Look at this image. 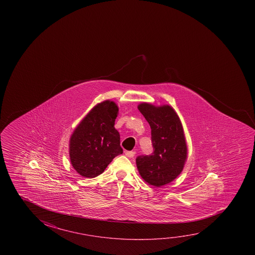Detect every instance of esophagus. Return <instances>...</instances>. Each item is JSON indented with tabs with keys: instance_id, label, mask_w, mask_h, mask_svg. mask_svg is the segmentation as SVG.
Wrapping results in <instances>:
<instances>
[{
	"instance_id": "obj_1",
	"label": "esophagus",
	"mask_w": 255,
	"mask_h": 255,
	"mask_svg": "<svg viewBox=\"0 0 255 255\" xmlns=\"http://www.w3.org/2000/svg\"><path fill=\"white\" fill-rule=\"evenodd\" d=\"M126 155L127 157H133L134 155H135V152L134 151H126Z\"/></svg>"
}]
</instances>
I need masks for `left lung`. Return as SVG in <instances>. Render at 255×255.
I'll return each mask as SVG.
<instances>
[{
	"instance_id": "8db88e82",
	"label": "left lung",
	"mask_w": 255,
	"mask_h": 255,
	"mask_svg": "<svg viewBox=\"0 0 255 255\" xmlns=\"http://www.w3.org/2000/svg\"><path fill=\"white\" fill-rule=\"evenodd\" d=\"M138 109L150 126L154 152L138 155L137 168L146 182L162 187L175 180L183 170L188 155L183 127L174 109L168 105L141 103Z\"/></svg>"
}]
</instances>
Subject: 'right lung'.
Listing matches in <instances>:
<instances>
[{
    "instance_id": "add662e5",
    "label": "right lung",
    "mask_w": 255,
    "mask_h": 255,
    "mask_svg": "<svg viewBox=\"0 0 255 255\" xmlns=\"http://www.w3.org/2000/svg\"><path fill=\"white\" fill-rule=\"evenodd\" d=\"M118 110L114 101L99 103L74 130L69 142V156L80 175L95 178L116 156L123 154L120 134L114 127Z\"/></svg>"
}]
</instances>
